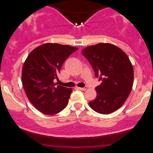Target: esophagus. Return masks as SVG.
<instances>
[{"mask_svg": "<svg viewBox=\"0 0 153 153\" xmlns=\"http://www.w3.org/2000/svg\"><path fill=\"white\" fill-rule=\"evenodd\" d=\"M78 90H86L87 89V87H77Z\"/></svg>", "mask_w": 153, "mask_h": 153, "instance_id": "obj_1", "label": "esophagus"}]
</instances>
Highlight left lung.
I'll list each match as a JSON object with an SVG mask.
<instances>
[{"label": "left lung", "instance_id": "left-lung-1", "mask_svg": "<svg viewBox=\"0 0 153 153\" xmlns=\"http://www.w3.org/2000/svg\"><path fill=\"white\" fill-rule=\"evenodd\" d=\"M82 54L93 68L96 78L102 81L96 87V98L89 102L90 108L102 114L119 109L126 101L133 85L134 70L128 56L110 43L87 47Z\"/></svg>", "mask_w": 153, "mask_h": 153}]
</instances>
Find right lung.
Segmentation results:
<instances>
[{
	"mask_svg": "<svg viewBox=\"0 0 153 153\" xmlns=\"http://www.w3.org/2000/svg\"><path fill=\"white\" fill-rule=\"evenodd\" d=\"M78 48L46 43L33 50L22 68V85L28 99L38 111L54 115L68 105L72 90L54 81L65 60Z\"/></svg>",
	"mask_w": 153,
	"mask_h": 153,
	"instance_id": "right-lung-1",
	"label": "right lung"
}]
</instances>
